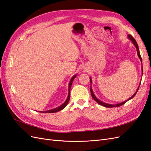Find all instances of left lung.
Returning a JSON list of instances; mask_svg holds the SVG:
<instances>
[{
	"instance_id": "1",
	"label": "left lung",
	"mask_w": 151,
	"mask_h": 151,
	"mask_svg": "<svg viewBox=\"0 0 151 151\" xmlns=\"http://www.w3.org/2000/svg\"><path fill=\"white\" fill-rule=\"evenodd\" d=\"M128 37L129 39H130V40L133 42V44H134V45L135 46L136 49H137V55H138V56H139V59H140L142 65V58H141V55H140V54L139 49V47H138V44H137V42H136L135 40L134 39V38H133L132 35H128ZM142 74H143V68H142ZM90 84H91V83H92V78H90ZM140 85H139V86H140ZM139 88H138V89L137 90V91L135 92V93L134 94H133V96H132L130 98H129L128 99H127V101H124V102H121V103H119V104H107V103H105V102H102V101H100L99 99H98L96 97V96H95L93 92V90H92V87H91V85H90V93H91L92 98L93 99H94L95 101H96V102H97L99 104H100V105H101V106H104V107H119V106H122L123 104H124V103H126L128 101L130 100V99H133V97H134V96H135V95H136L137 92H138V90H139Z\"/></svg>"
}]
</instances>
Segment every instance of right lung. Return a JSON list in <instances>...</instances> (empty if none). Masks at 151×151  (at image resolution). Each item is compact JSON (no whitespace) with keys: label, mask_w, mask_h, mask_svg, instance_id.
<instances>
[{"label":"right lung","mask_w":151,"mask_h":151,"mask_svg":"<svg viewBox=\"0 0 151 151\" xmlns=\"http://www.w3.org/2000/svg\"><path fill=\"white\" fill-rule=\"evenodd\" d=\"M77 75H75L73 76L70 81V83H69V88H68V96L66 99V101L64 102L63 104L62 105H61L60 106L56 107V108H54L53 109H50V110H49V111H40V113H56V112L58 111H61L62 109H63L64 107H65L66 106V105L68 104V103L69 102V101H70V89H71V85L73 83V80H74V79L75 78V77Z\"/></svg>","instance_id":"1"}]
</instances>
